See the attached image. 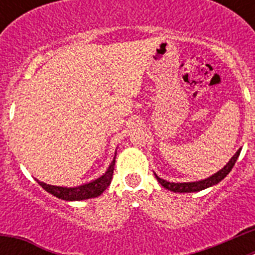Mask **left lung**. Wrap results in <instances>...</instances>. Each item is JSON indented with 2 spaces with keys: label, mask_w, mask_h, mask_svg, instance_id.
<instances>
[{
  "label": "left lung",
  "mask_w": 255,
  "mask_h": 255,
  "mask_svg": "<svg viewBox=\"0 0 255 255\" xmlns=\"http://www.w3.org/2000/svg\"><path fill=\"white\" fill-rule=\"evenodd\" d=\"M240 152H242V149H239L238 152H236V154L234 155L233 158L230 159L229 163H227L226 166L222 168V170H220L217 173H215V175H212V176L208 177V179L202 180V181L175 184V182L164 181V180L159 179L157 175H155V177H157L158 182L161 184L162 186H163V188L168 189V190H171V191H175V193H193V191H200V190H203V189H206V188H209V186H212V185H216V184H218L221 180H224L225 177L229 175L230 171L233 170L236 159H238L239 155H240Z\"/></svg>",
  "instance_id": "8db88e82"
}]
</instances>
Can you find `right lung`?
Returning a JSON list of instances; mask_svg holds the SVG:
<instances>
[{
    "instance_id": "add662e5",
    "label": "right lung",
    "mask_w": 255,
    "mask_h": 255,
    "mask_svg": "<svg viewBox=\"0 0 255 255\" xmlns=\"http://www.w3.org/2000/svg\"><path fill=\"white\" fill-rule=\"evenodd\" d=\"M115 170V159L112 161L111 166L108 167L107 172L100 177L98 180L85 185L78 186V188H62V186H53V185H47L44 182L38 181L42 188L46 191H48L49 194L55 195V197L60 198L64 200H84L89 199V198H96L101 195L106 189L110 186L112 180V175H114Z\"/></svg>"
}]
</instances>
